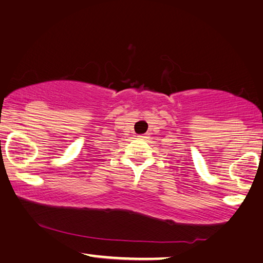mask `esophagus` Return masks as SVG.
Returning <instances> with one entry per match:
<instances>
[{"label":"esophagus","instance_id":"1","mask_svg":"<svg viewBox=\"0 0 263 263\" xmlns=\"http://www.w3.org/2000/svg\"><path fill=\"white\" fill-rule=\"evenodd\" d=\"M139 137L140 140H146V139H149V134H143V135H139L137 136Z\"/></svg>","mask_w":263,"mask_h":263}]
</instances>
